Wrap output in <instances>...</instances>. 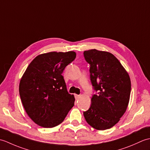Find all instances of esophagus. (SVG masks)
<instances>
[{
	"label": "esophagus",
	"instance_id": "1",
	"mask_svg": "<svg viewBox=\"0 0 150 150\" xmlns=\"http://www.w3.org/2000/svg\"><path fill=\"white\" fill-rule=\"evenodd\" d=\"M81 95H77V94H75V97L76 98V100H78L79 99V98H81Z\"/></svg>",
	"mask_w": 150,
	"mask_h": 150
}]
</instances>
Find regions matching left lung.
<instances>
[{
	"label": "left lung",
	"instance_id": "1",
	"mask_svg": "<svg viewBox=\"0 0 150 150\" xmlns=\"http://www.w3.org/2000/svg\"><path fill=\"white\" fill-rule=\"evenodd\" d=\"M90 64L91 84L98 93L91 98L90 108L83 113L88 124L98 130L112 128L128 106L131 81L129 76L112 53L95 49L84 51Z\"/></svg>",
	"mask_w": 150,
	"mask_h": 150
}]
</instances>
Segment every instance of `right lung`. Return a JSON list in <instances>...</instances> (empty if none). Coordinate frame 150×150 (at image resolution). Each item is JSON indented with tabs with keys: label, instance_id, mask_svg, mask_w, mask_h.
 <instances>
[{
	"label": "right lung",
	"instance_id": "1",
	"mask_svg": "<svg viewBox=\"0 0 150 150\" xmlns=\"http://www.w3.org/2000/svg\"><path fill=\"white\" fill-rule=\"evenodd\" d=\"M75 52H52L37 56L19 84V94L28 115L43 128L62 123L74 106V95L67 91L62 73L74 60Z\"/></svg>",
	"mask_w": 150,
	"mask_h": 150
}]
</instances>
